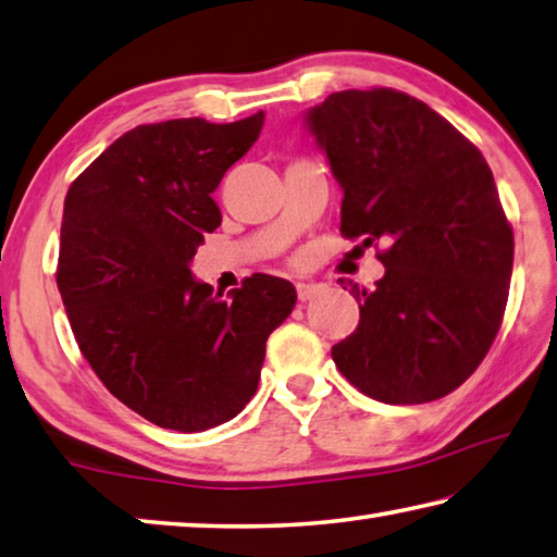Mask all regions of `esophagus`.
I'll return each mask as SVG.
<instances>
[{
  "mask_svg": "<svg viewBox=\"0 0 557 557\" xmlns=\"http://www.w3.org/2000/svg\"><path fill=\"white\" fill-rule=\"evenodd\" d=\"M323 288H325V286H323V284H315V281H300V284L296 286L298 298L304 300V304H306V300H310V298H315Z\"/></svg>",
  "mask_w": 557,
  "mask_h": 557,
  "instance_id": "34e87169",
  "label": "esophagus"
}]
</instances>
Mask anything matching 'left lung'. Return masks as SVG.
<instances>
[{"mask_svg":"<svg viewBox=\"0 0 557 557\" xmlns=\"http://www.w3.org/2000/svg\"><path fill=\"white\" fill-rule=\"evenodd\" d=\"M306 122L343 188V224L386 239L372 290L339 284L359 325L333 347L347 382L384 404L455 392L490 352L509 298L513 232L482 151L416 97L333 92Z\"/></svg>","mask_w":557,"mask_h":557,"instance_id":"obj_1","label":"left lung"}]
</instances>
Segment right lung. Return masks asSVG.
Here are the masks:
<instances>
[{"instance_id": "obj_1", "label": "right lung", "mask_w": 557, "mask_h": 557, "mask_svg": "<svg viewBox=\"0 0 557 557\" xmlns=\"http://www.w3.org/2000/svg\"><path fill=\"white\" fill-rule=\"evenodd\" d=\"M261 126L263 112L141 124L65 195L55 281L77 347L112 396L169 431L232 421L296 306L290 281L269 273L227 298L190 276L205 232L222 222L212 193Z\"/></svg>"}]
</instances>
